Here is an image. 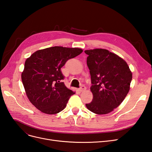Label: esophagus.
<instances>
[{
  "label": "esophagus",
  "mask_w": 152,
  "mask_h": 152,
  "mask_svg": "<svg viewBox=\"0 0 152 152\" xmlns=\"http://www.w3.org/2000/svg\"><path fill=\"white\" fill-rule=\"evenodd\" d=\"M86 89V87L84 86H81V87L79 89V91H80V92H83V91H84Z\"/></svg>",
  "instance_id": "1"
}]
</instances>
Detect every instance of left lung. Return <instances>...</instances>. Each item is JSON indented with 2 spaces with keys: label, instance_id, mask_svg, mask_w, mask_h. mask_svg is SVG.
<instances>
[{
  "label": "left lung",
  "instance_id": "left-lung-1",
  "mask_svg": "<svg viewBox=\"0 0 152 152\" xmlns=\"http://www.w3.org/2000/svg\"><path fill=\"white\" fill-rule=\"evenodd\" d=\"M84 52L88 55L87 65L93 94L92 102L86 106L94 113H108L126 97L130 89L132 72L122 58L107 49H94Z\"/></svg>",
  "mask_w": 152,
  "mask_h": 152
}]
</instances>
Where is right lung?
I'll return each instance as SVG.
<instances>
[{
  "instance_id": "1",
  "label": "right lung",
  "mask_w": 152,
  "mask_h": 152,
  "mask_svg": "<svg viewBox=\"0 0 152 152\" xmlns=\"http://www.w3.org/2000/svg\"><path fill=\"white\" fill-rule=\"evenodd\" d=\"M82 51L80 48L54 46L37 50L26 59L22 82L30 102L40 111L56 114L66 107L75 93L62 82L65 77L61 68Z\"/></svg>"
}]
</instances>
